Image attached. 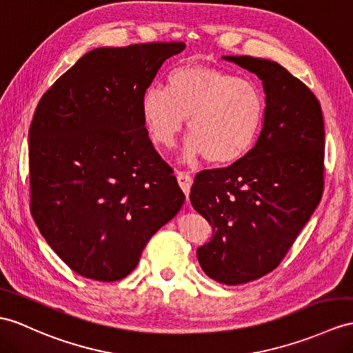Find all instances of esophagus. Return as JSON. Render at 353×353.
<instances>
[{"mask_svg": "<svg viewBox=\"0 0 353 353\" xmlns=\"http://www.w3.org/2000/svg\"><path fill=\"white\" fill-rule=\"evenodd\" d=\"M176 179H178L179 187H181L183 192L185 193V196H188V193H190L192 184H193L192 175L187 174V172H178V174H176Z\"/></svg>", "mask_w": 353, "mask_h": 353, "instance_id": "34e87169", "label": "esophagus"}]
</instances>
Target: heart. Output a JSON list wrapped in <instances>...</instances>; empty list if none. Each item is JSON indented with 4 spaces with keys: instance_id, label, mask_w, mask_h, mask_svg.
<instances>
[{
    "instance_id": "1",
    "label": "heart",
    "mask_w": 353,
    "mask_h": 353,
    "mask_svg": "<svg viewBox=\"0 0 353 353\" xmlns=\"http://www.w3.org/2000/svg\"><path fill=\"white\" fill-rule=\"evenodd\" d=\"M141 112L152 141L175 147L188 118L185 159L202 154L216 165L235 161L252 148L265 114L263 94L256 83L223 68L184 64L166 79V91L145 90Z\"/></svg>"
}]
</instances>
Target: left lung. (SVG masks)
I'll return each instance as SVG.
<instances>
[{"mask_svg":"<svg viewBox=\"0 0 353 353\" xmlns=\"http://www.w3.org/2000/svg\"><path fill=\"white\" fill-rule=\"evenodd\" d=\"M223 58L257 74L266 96L254 147L228 168L199 172L190 192L212 226L197 259L206 276L234 286L276 270L319 205L325 128L319 100L285 67Z\"/></svg>","mask_w":353,"mask_h":353,"instance_id":"1","label":"left lung"}]
</instances>
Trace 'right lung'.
Wrapping results in <instances>:
<instances>
[{"label":"right lung","instance_id":"1","mask_svg":"<svg viewBox=\"0 0 353 353\" xmlns=\"http://www.w3.org/2000/svg\"><path fill=\"white\" fill-rule=\"evenodd\" d=\"M183 41L97 48L40 99L30 127L31 214L76 274L128 276L185 201L154 150L141 99Z\"/></svg>","mask_w":353,"mask_h":353}]
</instances>
